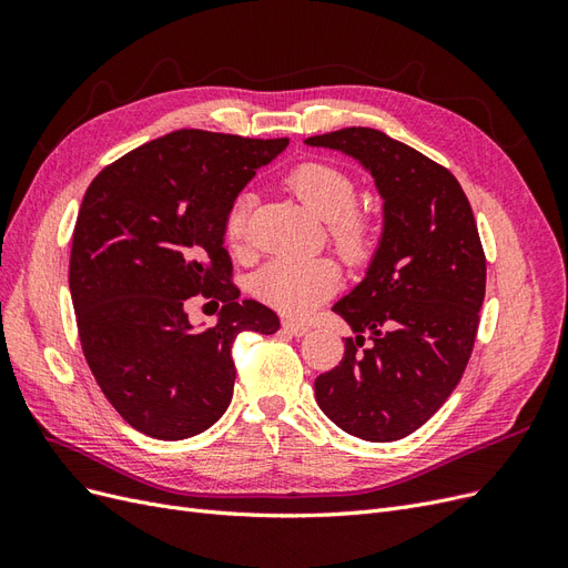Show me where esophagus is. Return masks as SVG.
Segmentation results:
<instances>
[{
	"mask_svg": "<svg viewBox=\"0 0 568 568\" xmlns=\"http://www.w3.org/2000/svg\"><path fill=\"white\" fill-rule=\"evenodd\" d=\"M282 326L291 336H305L307 332H311V326H307L305 322H298V320H284Z\"/></svg>",
	"mask_w": 568,
	"mask_h": 568,
	"instance_id": "34e87169",
	"label": "esophagus"
}]
</instances>
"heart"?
Wrapping results in <instances>:
<instances>
[{"label":"heart","instance_id":"1","mask_svg":"<svg viewBox=\"0 0 568 568\" xmlns=\"http://www.w3.org/2000/svg\"><path fill=\"white\" fill-rule=\"evenodd\" d=\"M286 186L315 217L324 220L341 255L365 263L376 244V217L357 209L355 180L332 163L305 161L286 175ZM251 196L239 194L225 217L227 244L239 251L246 242ZM341 284V267L332 257H272L253 277V294L284 315L303 317L329 298Z\"/></svg>","mask_w":568,"mask_h":568}]
</instances>
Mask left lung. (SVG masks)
<instances>
[{
    "instance_id": "left-lung-1",
    "label": "left lung",
    "mask_w": 568,
    "mask_h": 568,
    "mask_svg": "<svg viewBox=\"0 0 568 568\" xmlns=\"http://www.w3.org/2000/svg\"><path fill=\"white\" fill-rule=\"evenodd\" d=\"M305 144L355 159L384 199L365 280L334 305L355 336L315 379V398L346 434L398 440L436 415L471 357L486 296L471 205L448 168L379 130L343 128Z\"/></svg>"
}]
</instances>
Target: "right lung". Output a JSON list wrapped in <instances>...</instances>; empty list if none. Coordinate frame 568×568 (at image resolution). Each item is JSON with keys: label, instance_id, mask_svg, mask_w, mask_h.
Instances as JSON below:
<instances>
[{"label": "right lung", "instance_id": "right-lung-1", "mask_svg": "<svg viewBox=\"0 0 568 568\" xmlns=\"http://www.w3.org/2000/svg\"><path fill=\"white\" fill-rule=\"evenodd\" d=\"M286 144L178 130L125 153L84 192L68 272L78 334L99 388L136 432H205L232 400L234 338L280 329L270 307L239 301L222 244L232 201ZM192 295L223 303L211 331L187 322Z\"/></svg>", "mask_w": 568, "mask_h": 568}]
</instances>
